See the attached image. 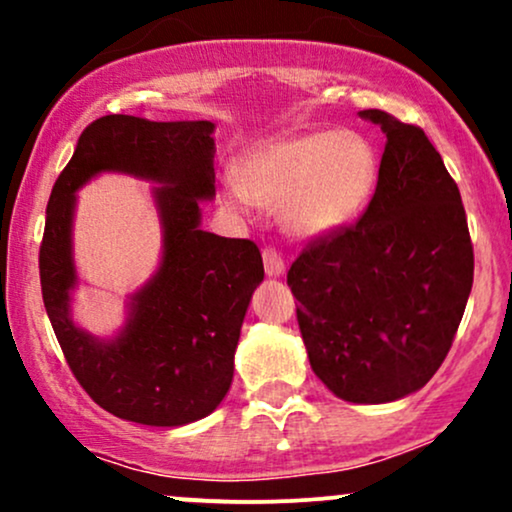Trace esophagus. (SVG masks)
Segmentation results:
<instances>
[{
    "label": "esophagus",
    "mask_w": 512,
    "mask_h": 512,
    "mask_svg": "<svg viewBox=\"0 0 512 512\" xmlns=\"http://www.w3.org/2000/svg\"><path fill=\"white\" fill-rule=\"evenodd\" d=\"M262 260H264V272H267V276H272V279H276V276H284L286 264L281 260L279 252L267 248L262 252Z\"/></svg>",
    "instance_id": "obj_1"
}]
</instances>
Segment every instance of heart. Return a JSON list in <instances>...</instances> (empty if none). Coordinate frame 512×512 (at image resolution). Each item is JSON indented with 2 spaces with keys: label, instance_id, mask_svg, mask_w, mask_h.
Masks as SVG:
<instances>
[{
  "label": "heart",
  "instance_id": "1",
  "mask_svg": "<svg viewBox=\"0 0 512 512\" xmlns=\"http://www.w3.org/2000/svg\"><path fill=\"white\" fill-rule=\"evenodd\" d=\"M378 154L354 129H313L252 146L238 178L223 182L233 211L252 204L279 209L284 231L296 240H322L363 214L378 182Z\"/></svg>",
  "mask_w": 512,
  "mask_h": 512
}]
</instances>
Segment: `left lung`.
<instances>
[{
	"mask_svg": "<svg viewBox=\"0 0 512 512\" xmlns=\"http://www.w3.org/2000/svg\"><path fill=\"white\" fill-rule=\"evenodd\" d=\"M361 117L387 137L378 187L356 226L291 264L310 368L354 404L421 390L448 356L474 281L455 180L424 129L383 110Z\"/></svg>",
	"mask_w": 512,
	"mask_h": 512,
	"instance_id": "obj_1",
	"label": "left lung"
}]
</instances>
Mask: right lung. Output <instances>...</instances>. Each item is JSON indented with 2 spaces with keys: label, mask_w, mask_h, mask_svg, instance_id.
<instances>
[{
  "label": "right lung",
  "mask_w": 512,
  "mask_h": 512,
  "mask_svg": "<svg viewBox=\"0 0 512 512\" xmlns=\"http://www.w3.org/2000/svg\"><path fill=\"white\" fill-rule=\"evenodd\" d=\"M214 129L209 120L154 122L105 115L84 129L57 178L40 245L43 303L69 368L105 411L144 426L204 419L233 383L240 327L264 279L252 240L202 228L216 195ZM103 172L154 181L162 260L128 297L126 322L98 338L73 320L80 277L73 262L75 192Z\"/></svg>",
  "instance_id": "right-lung-1"
}]
</instances>
